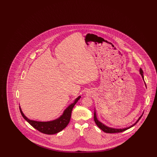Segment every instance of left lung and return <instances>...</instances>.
I'll return each mask as SVG.
<instances>
[{
  "mask_svg": "<svg viewBox=\"0 0 157 157\" xmlns=\"http://www.w3.org/2000/svg\"><path fill=\"white\" fill-rule=\"evenodd\" d=\"M140 74L142 76V79H143V80L144 81V75H143V74H144V72H143V71H142V69L141 68H140ZM145 86H146V84H145ZM142 115H143V113H142V115H141V117L138 118V120H137L136 121V122L134 124L132 125H131V126H130L129 127H128V128H122V129H117V128H111V127H107V126H106L105 125H104V124H102V122H101L100 121H99L98 120L97 117V114H96V111L95 110V111H94V121H95V123H96V124H97V125L98 127H99L101 130H102L104 132H106V133H111V134H112V133H118V132H123V131H126L128 129H129L130 128H131V127H134L135 125L140 121V120L141 119V118L142 117Z\"/></svg>",
  "mask_w": 157,
  "mask_h": 157,
  "instance_id": "1",
  "label": "left lung"
}]
</instances>
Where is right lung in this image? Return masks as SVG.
I'll list each match as a JSON object with an SVG mask.
<instances>
[{"label": "right lung", "instance_id": "right-lung-1", "mask_svg": "<svg viewBox=\"0 0 157 157\" xmlns=\"http://www.w3.org/2000/svg\"><path fill=\"white\" fill-rule=\"evenodd\" d=\"M80 98L81 96L76 98L74 103L71 104L67 108L65 109V110L63 112L62 115L59 118L51 121L40 122L29 120L23 114L21 106H19V109L23 118L34 128L36 129L37 131L45 134H55L61 131L67 127L71 120L72 109Z\"/></svg>", "mask_w": 157, "mask_h": 157}]
</instances>
